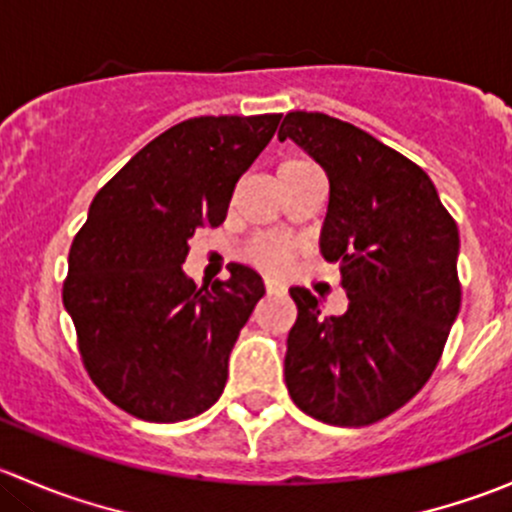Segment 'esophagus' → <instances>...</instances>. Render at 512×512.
Segmentation results:
<instances>
[{
  "label": "esophagus",
  "mask_w": 512,
  "mask_h": 512,
  "mask_svg": "<svg viewBox=\"0 0 512 512\" xmlns=\"http://www.w3.org/2000/svg\"><path fill=\"white\" fill-rule=\"evenodd\" d=\"M265 292H267V294H285L287 287L282 285V282L270 280V277H267V280H265Z\"/></svg>",
  "instance_id": "obj_1"
}]
</instances>
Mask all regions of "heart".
<instances>
[{
    "instance_id": "1",
    "label": "heart",
    "mask_w": 512,
    "mask_h": 512,
    "mask_svg": "<svg viewBox=\"0 0 512 512\" xmlns=\"http://www.w3.org/2000/svg\"><path fill=\"white\" fill-rule=\"evenodd\" d=\"M304 168H312V163H309L307 158L282 160V163L277 165V180L299 173V170H304ZM292 252H294V245L289 240H285V237L257 235V237H252L250 245H247L245 257L250 262H255L257 267H262V270L277 272V270H282V267H287V262L292 260Z\"/></svg>"
}]
</instances>
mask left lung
Masks as SVG:
<instances>
[{"mask_svg":"<svg viewBox=\"0 0 512 512\" xmlns=\"http://www.w3.org/2000/svg\"><path fill=\"white\" fill-rule=\"evenodd\" d=\"M285 138L327 173L319 250L349 297L327 317L309 289H289L287 391L317 421L369 426L414 399L441 359L461 309L458 225L423 168L352 123L292 111Z\"/></svg>","mask_w":512,"mask_h":512,"instance_id":"8db88e82","label":"left lung"}]
</instances>
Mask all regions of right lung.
I'll return each instance as SVG.
<instances>
[{
	"label": "right lung",
	"instance_id": "add662e5",
	"mask_svg": "<svg viewBox=\"0 0 512 512\" xmlns=\"http://www.w3.org/2000/svg\"><path fill=\"white\" fill-rule=\"evenodd\" d=\"M280 118H188L96 193L71 242L64 307L91 381L126 414L185 421L223 394L227 359L265 285L230 265V280L198 287L183 262L200 227L223 225L235 183Z\"/></svg>",
	"mask_w": 512,
	"mask_h": 512
}]
</instances>
